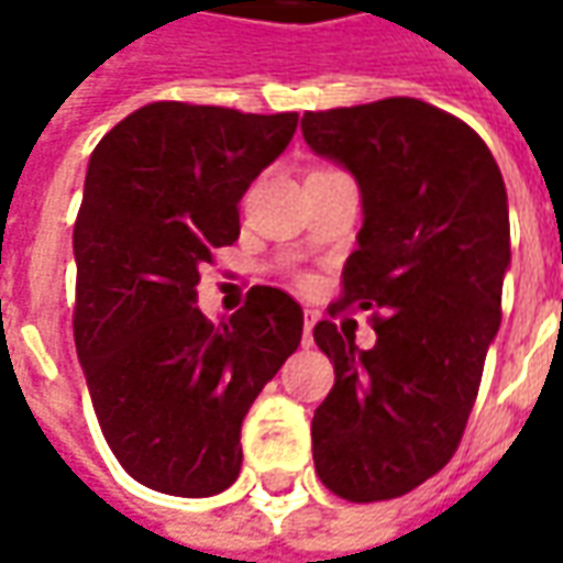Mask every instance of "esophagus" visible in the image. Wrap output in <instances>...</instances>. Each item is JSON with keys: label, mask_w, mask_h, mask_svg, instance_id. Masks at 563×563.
<instances>
[{"label": "esophagus", "mask_w": 563, "mask_h": 563, "mask_svg": "<svg viewBox=\"0 0 563 563\" xmlns=\"http://www.w3.org/2000/svg\"><path fill=\"white\" fill-rule=\"evenodd\" d=\"M313 325H317V313H313V310H307L305 331H301V343H305V346H310V343H313Z\"/></svg>", "instance_id": "obj_1"}]
</instances>
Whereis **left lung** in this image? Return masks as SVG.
Masks as SVG:
<instances>
[{"label": "left lung", "instance_id": "obj_1", "mask_svg": "<svg viewBox=\"0 0 563 563\" xmlns=\"http://www.w3.org/2000/svg\"><path fill=\"white\" fill-rule=\"evenodd\" d=\"M301 132L362 192L365 220L331 317L386 313L371 350L329 319L313 329L334 365L310 424L313 464L338 497L389 500L434 476L464 434L500 329L507 186L467 123L407 96L307 111Z\"/></svg>", "mask_w": 563, "mask_h": 563}]
</instances>
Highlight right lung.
Masks as SVG:
<instances>
[{"label": "right lung", "instance_id": "obj_1", "mask_svg": "<svg viewBox=\"0 0 563 563\" xmlns=\"http://www.w3.org/2000/svg\"><path fill=\"white\" fill-rule=\"evenodd\" d=\"M298 114L153 102L87 165L75 222V346L123 471L153 492L210 497L241 473V422L298 350L292 295L253 286L210 322L198 268L241 234L238 201L292 141Z\"/></svg>", "mask_w": 563, "mask_h": 563}]
</instances>
